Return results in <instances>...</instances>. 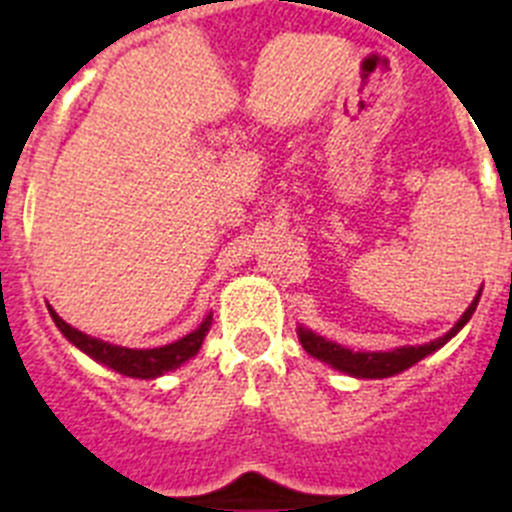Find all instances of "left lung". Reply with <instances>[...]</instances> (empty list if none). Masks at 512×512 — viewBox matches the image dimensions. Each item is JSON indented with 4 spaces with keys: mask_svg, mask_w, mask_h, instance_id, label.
<instances>
[{
    "mask_svg": "<svg viewBox=\"0 0 512 512\" xmlns=\"http://www.w3.org/2000/svg\"><path fill=\"white\" fill-rule=\"evenodd\" d=\"M477 302H479V295L474 297V302L467 307V312L461 315L459 323H456L454 328L446 333V336L436 338V341H431V343H425V346H402V348H395V351L361 354V351H348V348L338 346V343L325 341L323 336H315L312 330H305V328H300V341H302V348H305L307 354L315 356V359H320V361H325V364H330L333 369H338V372L354 374V377H361V379L392 377V374H400V372H405L408 366L418 364L420 359H425L428 354H433V351H436V348H441L443 343L449 341V338H454L456 333H459V330L467 325V320L472 318V312L477 310Z\"/></svg>",
    "mask_w": 512,
    "mask_h": 512,
    "instance_id": "left-lung-1",
    "label": "left lung"
}]
</instances>
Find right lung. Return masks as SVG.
I'll use <instances>...</instances> for the list:
<instances>
[{
    "instance_id": "right-lung-1",
    "label": "right lung",
    "mask_w": 512,
    "mask_h": 512,
    "mask_svg": "<svg viewBox=\"0 0 512 512\" xmlns=\"http://www.w3.org/2000/svg\"><path fill=\"white\" fill-rule=\"evenodd\" d=\"M51 310V318L53 323L58 325L63 336L69 338L76 348H81L84 354L92 356L94 361L99 364L110 366L115 372L125 374V377H135V379H153V377H161V374L171 372L176 366H182L184 361L192 359L197 351H200L202 341H205L207 330H210V320L212 315H207L205 323L200 325L197 330H192L189 336L179 338V341L169 343V346H161V348H125V346H112V343H104L99 338L87 336V333H81V330L71 328L66 320H61L56 315L53 307Z\"/></svg>"
}]
</instances>
